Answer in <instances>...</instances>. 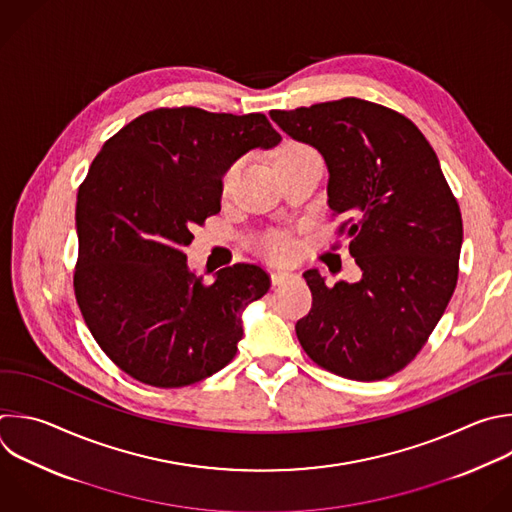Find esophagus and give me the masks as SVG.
Masks as SVG:
<instances>
[{
    "label": "esophagus",
    "mask_w": 512,
    "mask_h": 512,
    "mask_svg": "<svg viewBox=\"0 0 512 512\" xmlns=\"http://www.w3.org/2000/svg\"><path fill=\"white\" fill-rule=\"evenodd\" d=\"M293 273L291 271H271V283L273 285H281L285 283Z\"/></svg>",
    "instance_id": "1"
}]
</instances>
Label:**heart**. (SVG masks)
<instances>
[{"label":"heart","mask_w":512,"mask_h":512,"mask_svg":"<svg viewBox=\"0 0 512 512\" xmlns=\"http://www.w3.org/2000/svg\"><path fill=\"white\" fill-rule=\"evenodd\" d=\"M309 158H319L317 152L309 146V144H303L299 140H283L275 154H273V164L275 168H285V166H291V164H297V162H303V160H309ZM237 170H239V164L233 162L231 166H227V170L221 177V191L223 193H229V189L233 187L235 179H237ZM257 251L273 261V263H281V261H289L295 253V239L285 233V231H279V229H273V231H267L263 233L257 243H255Z\"/></svg>","instance_id":"heart-1"}]
</instances>
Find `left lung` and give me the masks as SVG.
<instances>
[{"label":"left lung","instance_id":"obj_1","mask_svg":"<svg viewBox=\"0 0 512 512\" xmlns=\"http://www.w3.org/2000/svg\"><path fill=\"white\" fill-rule=\"evenodd\" d=\"M269 114L323 154L337 235L362 269L358 283L333 287L303 273L313 301L295 325L299 344L331 374L384 380L420 354L454 293L458 201L426 136L392 108L342 98Z\"/></svg>","mask_w":512,"mask_h":512}]
</instances>
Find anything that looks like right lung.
Wrapping results in <instances>:
<instances>
[{"label":"right lung","instance_id":"add662e5","mask_svg":"<svg viewBox=\"0 0 512 512\" xmlns=\"http://www.w3.org/2000/svg\"><path fill=\"white\" fill-rule=\"evenodd\" d=\"M279 140L261 112L156 108L92 160L76 201L74 293L96 344L130 378L183 388L235 358L241 311L271 279L237 263L207 283L189 271L185 245L221 211L227 166Z\"/></svg>","mask_w":512,"mask_h":512}]
</instances>
